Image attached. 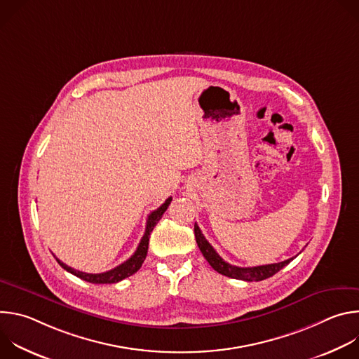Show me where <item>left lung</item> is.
<instances>
[{
    "mask_svg": "<svg viewBox=\"0 0 359 359\" xmlns=\"http://www.w3.org/2000/svg\"><path fill=\"white\" fill-rule=\"evenodd\" d=\"M194 236H196V243L204 255V259L209 262V264L220 274L236 278V280H243V281H262L266 278L273 277L276 273H278L283 267H285L292 259L284 260L281 263H274V264H266V266H257V267H237L226 263L220 255L216 252V250L212 247V244L206 240V237L203 236L201 230L198 226L194 223Z\"/></svg>",
    "mask_w": 359,
    "mask_h": 359,
    "instance_id": "obj_1",
    "label": "left lung"
}]
</instances>
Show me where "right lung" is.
<instances>
[{
	"label": "right lung",
	"mask_w": 359,
	"mask_h": 359,
	"mask_svg": "<svg viewBox=\"0 0 359 359\" xmlns=\"http://www.w3.org/2000/svg\"><path fill=\"white\" fill-rule=\"evenodd\" d=\"M172 201V197H169L162 206L159 209H156L155 212H151L149 216H147V222H146V230H144V234L136 248V251L133 252V255L130 259H128L125 263L119 264L118 267L107 271V273H100V274H89V273H82V271H78L67 264H64L61 260L57 259L58 264L67 270L68 273L79 277L81 280H85L88 283H92V284H114V283H119L122 281L123 278L135 274L143 264L144 259H146V254H147V247H149V237H150V233L153 231V229H155V226L158 224V222L162 219L163 213L168 210L169 204ZM55 257V255H54Z\"/></svg>",
	"instance_id": "1"
}]
</instances>
